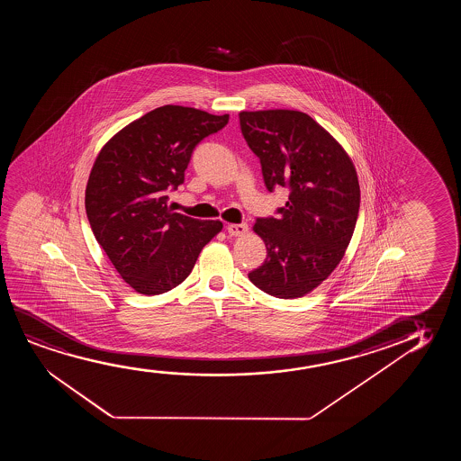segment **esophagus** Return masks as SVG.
Listing matches in <instances>:
<instances>
[{
	"label": "esophagus",
	"mask_w": 461,
	"mask_h": 461,
	"mask_svg": "<svg viewBox=\"0 0 461 461\" xmlns=\"http://www.w3.org/2000/svg\"><path fill=\"white\" fill-rule=\"evenodd\" d=\"M227 231L230 236H242L249 231V227H247V223H230Z\"/></svg>",
	"instance_id": "34e87169"
}]
</instances>
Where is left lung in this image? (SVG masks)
<instances>
[{
	"instance_id": "obj_1",
	"label": "left lung",
	"mask_w": 461,
	"mask_h": 461,
	"mask_svg": "<svg viewBox=\"0 0 461 461\" xmlns=\"http://www.w3.org/2000/svg\"><path fill=\"white\" fill-rule=\"evenodd\" d=\"M240 122L267 190H290L277 219H257L253 225L267 257L249 278L271 296H305L332 274L353 238L360 204L353 160L303 112H240Z\"/></svg>"
}]
</instances>
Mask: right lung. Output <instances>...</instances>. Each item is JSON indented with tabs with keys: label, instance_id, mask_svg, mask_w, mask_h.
<instances>
[{
	"label": "right lung",
	"instance_id": "1",
	"mask_svg": "<svg viewBox=\"0 0 461 461\" xmlns=\"http://www.w3.org/2000/svg\"><path fill=\"white\" fill-rule=\"evenodd\" d=\"M228 114L164 105L104 145L89 173L85 208L95 240L131 288L146 296L183 284L221 221L173 212L168 192L184 183L192 152L227 126Z\"/></svg>",
	"mask_w": 461,
	"mask_h": 461
}]
</instances>
